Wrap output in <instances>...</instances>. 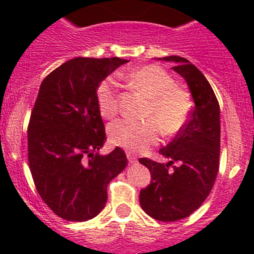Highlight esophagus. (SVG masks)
Returning <instances> with one entry per match:
<instances>
[{"label": "esophagus", "instance_id": "1", "mask_svg": "<svg viewBox=\"0 0 254 254\" xmlns=\"http://www.w3.org/2000/svg\"><path fill=\"white\" fill-rule=\"evenodd\" d=\"M127 161H129V163H130V164H134V163H136V158H135V155L132 154V153L127 152Z\"/></svg>", "mask_w": 254, "mask_h": 254}]
</instances>
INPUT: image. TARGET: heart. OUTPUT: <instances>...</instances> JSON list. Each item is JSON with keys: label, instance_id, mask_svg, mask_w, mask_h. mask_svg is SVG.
Here are the masks:
<instances>
[{"label": "heart", "instance_id": "heart-1", "mask_svg": "<svg viewBox=\"0 0 254 254\" xmlns=\"http://www.w3.org/2000/svg\"><path fill=\"white\" fill-rule=\"evenodd\" d=\"M125 78L150 99L145 114L148 120H118L109 125L107 135L113 145L143 152L158 143L161 127L168 135L182 129L189 118L191 102L185 91L175 87V79L166 70L157 65H144L127 73ZM96 102L102 118L113 119L118 114L116 82L113 78L100 82L96 88Z\"/></svg>", "mask_w": 254, "mask_h": 254}]
</instances>
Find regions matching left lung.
<instances>
[{
	"mask_svg": "<svg viewBox=\"0 0 254 254\" xmlns=\"http://www.w3.org/2000/svg\"><path fill=\"white\" fill-rule=\"evenodd\" d=\"M158 61L175 63L172 69L186 81L195 107L176 138L159 149L167 163L139 159L152 175L150 185L140 190L139 201L141 209L155 220L177 221L202 205L216 180L220 107L209 81L191 62L177 56Z\"/></svg>",
	"mask_w": 254,
	"mask_h": 254,
	"instance_id": "obj_1",
	"label": "left lung"
}]
</instances>
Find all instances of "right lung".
<instances>
[{"instance_id":"add662e5","label":"right lung","mask_w":254,"mask_h":254,"mask_svg":"<svg viewBox=\"0 0 254 254\" xmlns=\"http://www.w3.org/2000/svg\"><path fill=\"white\" fill-rule=\"evenodd\" d=\"M127 62L78 57L40 84L27 127L29 166L40 197L62 219L86 221L99 215L107 185L127 167L122 148L99 153L106 135L96 88Z\"/></svg>"}]
</instances>
